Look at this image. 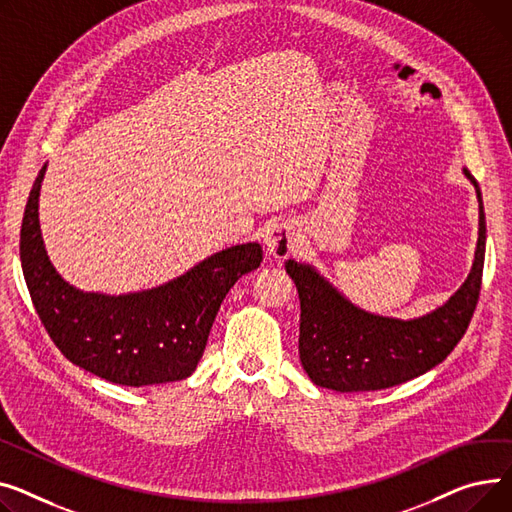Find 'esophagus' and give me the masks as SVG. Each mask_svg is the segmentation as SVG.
<instances>
[{
  "mask_svg": "<svg viewBox=\"0 0 512 512\" xmlns=\"http://www.w3.org/2000/svg\"><path fill=\"white\" fill-rule=\"evenodd\" d=\"M264 246L273 258H287L297 248V235L287 223H275L264 233Z\"/></svg>",
  "mask_w": 512,
  "mask_h": 512,
  "instance_id": "obj_1",
  "label": "esophagus"
}]
</instances>
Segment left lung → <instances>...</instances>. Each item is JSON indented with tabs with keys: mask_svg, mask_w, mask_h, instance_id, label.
Listing matches in <instances>:
<instances>
[{
	"mask_svg": "<svg viewBox=\"0 0 512 512\" xmlns=\"http://www.w3.org/2000/svg\"><path fill=\"white\" fill-rule=\"evenodd\" d=\"M463 173L479 202L475 258L465 283L440 308L411 320L372 314L353 306L312 264L285 262L302 306L299 359L314 384L337 393L382 390L426 374L457 347L477 306L486 258L482 190Z\"/></svg>",
	"mask_w": 512,
	"mask_h": 512,
	"instance_id": "8db88e82",
	"label": "left lung"
}]
</instances>
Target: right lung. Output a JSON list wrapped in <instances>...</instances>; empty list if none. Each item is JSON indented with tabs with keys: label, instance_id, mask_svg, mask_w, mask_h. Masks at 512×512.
<instances>
[{
	"label": "right lung",
	"instance_id": "add662e5",
	"mask_svg": "<svg viewBox=\"0 0 512 512\" xmlns=\"http://www.w3.org/2000/svg\"><path fill=\"white\" fill-rule=\"evenodd\" d=\"M41 167L20 229V260L35 310L72 364L122 386L188 378L204 353L217 312L235 281L262 262L256 242L237 244L159 287L107 295L80 291L51 264L39 225Z\"/></svg>",
	"mask_w": 512,
	"mask_h": 512
}]
</instances>
